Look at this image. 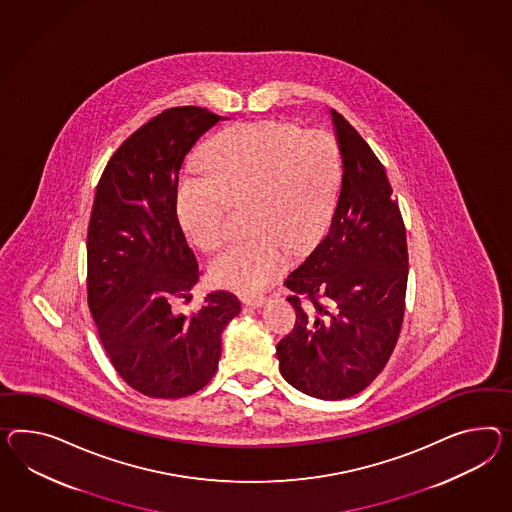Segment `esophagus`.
<instances>
[{
    "label": "esophagus",
    "mask_w": 512,
    "mask_h": 512,
    "mask_svg": "<svg viewBox=\"0 0 512 512\" xmlns=\"http://www.w3.org/2000/svg\"><path fill=\"white\" fill-rule=\"evenodd\" d=\"M267 301V297H263V295H249V297H245L243 299V304L245 306H252V308H260Z\"/></svg>",
    "instance_id": "esophagus-1"
}]
</instances>
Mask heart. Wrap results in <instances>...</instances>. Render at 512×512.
<instances>
[{
    "instance_id": "b5f03b06",
    "label": "heart",
    "mask_w": 512,
    "mask_h": 512,
    "mask_svg": "<svg viewBox=\"0 0 512 512\" xmlns=\"http://www.w3.org/2000/svg\"><path fill=\"white\" fill-rule=\"evenodd\" d=\"M206 172L178 184L185 232L206 252L230 237V208H249V239L221 254L211 275L224 288L254 293L288 265L289 247H312L327 230L340 191L334 139L288 122L260 120L215 135L204 148Z\"/></svg>"
}]
</instances>
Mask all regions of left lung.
Instances as JSON below:
<instances>
[{
    "label": "left lung",
    "mask_w": 512,
    "mask_h": 512,
    "mask_svg": "<svg viewBox=\"0 0 512 512\" xmlns=\"http://www.w3.org/2000/svg\"><path fill=\"white\" fill-rule=\"evenodd\" d=\"M340 195L325 237L289 273L297 321L276 345L293 388L325 401L360 394L386 366L403 325L407 232L392 185L360 133L330 109Z\"/></svg>",
    "instance_id": "obj_1"
}]
</instances>
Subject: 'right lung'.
<instances>
[{"label": "right lung", "instance_id": "right-lung-1", "mask_svg": "<svg viewBox=\"0 0 512 512\" xmlns=\"http://www.w3.org/2000/svg\"><path fill=\"white\" fill-rule=\"evenodd\" d=\"M219 120L193 105L163 111L120 145L96 185L87 301L118 375L156 399L195 394L213 379L221 334L241 312L228 291H211L193 314L174 310L200 276L178 221V174Z\"/></svg>", "mask_w": 512, "mask_h": 512}]
</instances>
